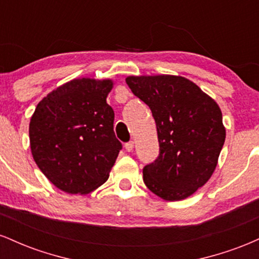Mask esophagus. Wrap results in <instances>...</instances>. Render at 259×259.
<instances>
[{"mask_svg": "<svg viewBox=\"0 0 259 259\" xmlns=\"http://www.w3.org/2000/svg\"><path fill=\"white\" fill-rule=\"evenodd\" d=\"M125 150L127 151V152H132V151L134 150V141H129V142H126L125 144Z\"/></svg>", "mask_w": 259, "mask_h": 259, "instance_id": "1", "label": "esophagus"}]
</instances>
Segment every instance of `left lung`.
I'll return each instance as SVG.
<instances>
[{
    "mask_svg": "<svg viewBox=\"0 0 259 259\" xmlns=\"http://www.w3.org/2000/svg\"><path fill=\"white\" fill-rule=\"evenodd\" d=\"M127 86L150 107L159 154L145 165L144 183L165 201L191 196L212 177L225 141L215 101L183 76H127Z\"/></svg>",
    "mask_w": 259,
    "mask_h": 259,
    "instance_id": "8db88e82",
    "label": "left lung"
}]
</instances>
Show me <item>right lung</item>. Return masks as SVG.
Here are the masks:
<instances>
[{"instance_id": "obj_1", "label": "right lung", "mask_w": 259, "mask_h": 259, "mask_svg": "<svg viewBox=\"0 0 259 259\" xmlns=\"http://www.w3.org/2000/svg\"><path fill=\"white\" fill-rule=\"evenodd\" d=\"M112 85L111 80H72L35 108L29 125L32 157L62 191L84 195L102 185L123 148L106 101Z\"/></svg>"}]
</instances>
